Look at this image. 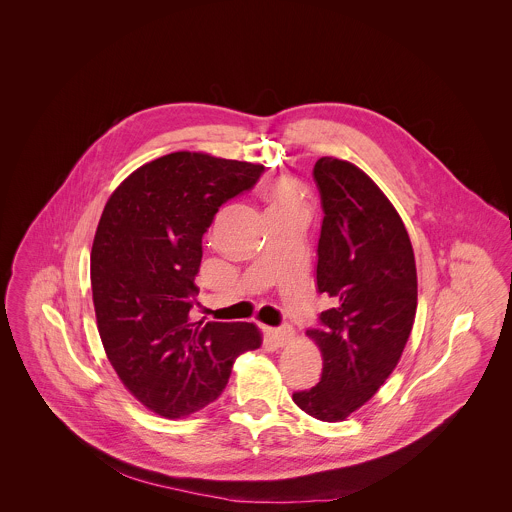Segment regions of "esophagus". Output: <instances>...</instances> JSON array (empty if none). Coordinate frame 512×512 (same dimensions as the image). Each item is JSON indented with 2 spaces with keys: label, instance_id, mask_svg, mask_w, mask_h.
Segmentation results:
<instances>
[{
  "label": "esophagus",
  "instance_id": "1",
  "mask_svg": "<svg viewBox=\"0 0 512 512\" xmlns=\"http://www.w3.org/2000/svg\"><path fill=\"white\" fill-rule=\"evenodd\" d=\"M267 336L276 347H284V345H288V343L292 341V326L284 324V326H280V328H267Z\"/></svg>",
  "mask_w": 512,
  "mask_h": 512
}]
</instances>
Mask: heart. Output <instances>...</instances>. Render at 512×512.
Instances as JSON below:
<instances>
[{
    "instance_id": "heart-1",
    "label": "heart",
    "mask_w": 512,
    "mask_h": 512,
    "mask_svg": "<svg viewBox=\"0 0 512 512\" xmlns=\"http://www.w3.org/2000/svg\"><path fill=\"white\" fill-rule=\"evenodd\" d=\"M268 215L303 211V194L299 184L292 178H280L272 182L267 190Z\"/></svg>"
}]
</instances>
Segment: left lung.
Returning <instances> with one entry per match:
<instances>
[{"mask_svg":"<svg viewBox=\"0 0 512 512\" xmlns=\"http://www.w3.org/2000/svg\"><path fill=\"white\" fill-rule=\"evenodd\" d=\"M313 176L324 211L317 290L330 309L307 330L322 353L320 382L293 401L318 420L340 422L401 359L416 315V265L403 220L365 172L320 157Z\"/></svg>","mask_w":512,"mask_h":512,"instance_id":"obj_1","label":"left lung"}]
</instances>
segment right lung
<instances>
[{"instance_id":"add662e5","label":"right lung","mask_w":512,"mask_h":512,"mask_svg":"<svg viewBox=\"0 0 512 512\" xmlns=\"http://www.w3.org/2000/svg\"><path fill=\"white\" fill-rule=\"evenodd\" d=\"M263 165L176 151L109 197L92 245V295L105 353L153 413L180 418L215 401L234 361L261 345L249 322H192L201 238Z\"/></svg>"}]
</instances>
